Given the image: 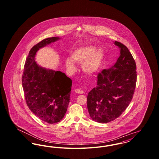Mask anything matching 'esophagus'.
<instances>
[{
	"mask_svg": "<svg viewBox=\"0 0 159 159\" xmlns=\"http://www.w3.org/2000/svg\"><path fill=\"white\" fill-rule=\"evenodd\" d=\"M75 92L76 93H79V94H82L84 92V91L83 90H81V89H75Z\"/></svg>",
	"mask_w": 159,
	"mask_h": 159,
	"instance_id": "34e87169",
	"label": "esophagus"
}]
</instances>
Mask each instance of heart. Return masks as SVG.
Returning <instances> with one entry per match:
<instances>
[{
	"label": "heart",
	"mask_w": 159,
	"mask_h": 159,
	"mask_svg": "<svg viewBox=\"0 0 159 159\" xmlns=\"http://www.w3.org/2000/svg\"><path fill=\"white\" fill-rule=\"evenodd\" d=\"M104 57L103 49H97L95 46H86L79 48L71 54L72 59L79 64H82L83 71L88 75H93L98 71ZM65 64L70 72L75 71L76 66L71 58H67L65 61Z\"/></svg>",
	"instance_id": "obj_1"
}]
</instances>
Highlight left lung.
<instances>
[{"instance_id":"1","label":"left lung","mask_w":159,"mask_h":159,"mask_svg":"<svg viewBox=\"0 0 159 159\" xmlns=\"http://www.w3.org/2000/svg\"><path fill=\"white\" fill-rule=\"evenodd\" d=\"M116 62L97 76V85L88 95V109L92 120L106 123L119 117L133 98L136 83L135 61L128 48L119 42Z\"/></svg>"}]
</instances>
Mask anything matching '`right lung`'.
Here are the masks:
<instances>
[{"label":"right lung","mask_w":159,"mask_h":159,"mask_svg":"<svg viewBox=\"0 0 159 159\" xmlns=\"http://www.w3.org/2000/svg\"><path fill=\"white\" fill-rule=\"evenodd\" d=\"M59 39H45L31 49L22 76L27 105L39 119L50 124L60 121L66 113L70 100L72 80L60 71L40 67L34 58L40 48Z\"/></svg>","instance_id":"add662e5"}]
</instances>
